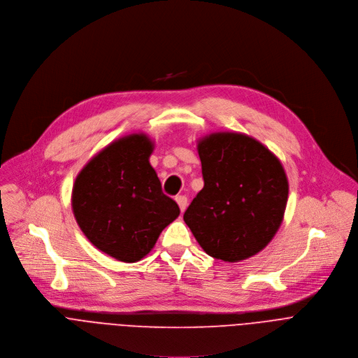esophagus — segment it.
I'll use <instances>...</instances> for the list:
<instances>
[{"label": "esophagus", "mask_w": 358, "mask_h": 358, "mask_svg": "<svg viewBox=\"0 0 358 358\" xmlns=\"http://www.w3.org/2000/svg\"><path fill=\"white\" fill-rule=\"evenodd\" d=\"M176 201L180 207V211H185L187 207V197L186 196H176Z\"/></svg>", "instance_id": "esophagus-1"}]
</instances>
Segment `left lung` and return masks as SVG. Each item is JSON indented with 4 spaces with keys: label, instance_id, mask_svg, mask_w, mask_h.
Masks as SVG:
<instances>
[{
    "label": "left lung",
    "instance_id": "obj_1",
    "mask_svg": "<svg viewBox=\"0 0 358 358\" xmlns=\"http://www.w3.org/2000/svg\"><path fill=\"white\" fill-rule=\"evenodd\" d=\"M204 187L183 214L200 247L226 262L247 259L273 238L288 201L280 161L259 141L214 132L197 141Z\"/></svg>",
    "mask_w": 358,
    "mask_h": 358
}]
</instances>
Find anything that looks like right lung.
I'll list each match as a JSON object with an SVG mask.
<instances>
[{"mask_svg": "<svg viewBox=\"0 0 358 358\" xmlns=\"http://www.w3.org/2000/svg\"><path fill=\"white\" fill-rule=\"evenodd\" d=\"M147 134L125 135L93 157L71 190L75 219L89 241L107 255L136 262L154 248L162 230L179 216L150 164Z\"/></svg>", "mask_w": 358, "mask_h": 358, "instance_id": "1", "label": "right lung"}]
</instances>
